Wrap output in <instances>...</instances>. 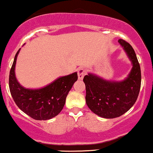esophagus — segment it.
I'll return each instance as SVG.
<instances>
[{"instance_id":"obj_1","label":"esophagus","mask_w":153,"mask_h":153,"mask_svg":"<svg viewBox=\"0 0 153 153\" xmlns=\"http://www.w3.org/2000/svg\"><path fill=\"white\" fill-rule=\"evenodd\" d=\"M86 74V70L84 68H80L78 69V79L82 80L84 77V75Z\"/></svg>"}]
</instances>
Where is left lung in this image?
<instances>
[{
    "label": "left lung",
    "mask_w": 153,
    "mask_h": 153,
    "mask_svg": "<svg viewBox=\"0 0 153 153\" xmlns=\"http://www.w3.org/2000/svg\"><path fill=\"white\" fill-rule=\"evenodd\" d=\"M120 46L131 61L132 69L122 81H110L92 73L85 75V102L94 113L104 118H115L130 110L138 97L141 87V70L134 48L123 39Z\"/></svg>",
    "instance_id": "obj_1"
}]
</instances>
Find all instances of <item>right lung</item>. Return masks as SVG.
Masks as SVG:
<instances>
[{
    "label": "right lung",
    "mask_w": 153,
    "mask_h": 153,
    "mask_svg": "<svg viewBox=\"0 0 153 153\" xmlns=\"http://www.w3.org/2000/svg\"><path fill=\"white\" fill-rule=\"evenodd\" d=\"M19 50L15 55L9 73V89L18 107L32 118L49 120L56 116L63 109L69 91L78 80L76 72L60 77L46 86L38 89L24 88L15 75V65Z\"/></svg>",
    "instance_id": "1"
}]
</instances>
